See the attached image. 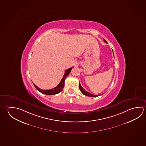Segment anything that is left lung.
Masks as SVG:
<instances>
[{
	"mask_svg": "<svg viewBox=\"0 0 146 146\" xmlns=\"http://www.w3.org/2000/svg\"><path fill=\"white\" fill-rule=\"evenodd\" d=\"M104 40L105 41L106 43H107V41L106 40L104 39ZM113 55H114V54H113ZM79 88L80 90V91L82 92V93L84 95H86V96H89V97H96V96H100V95H93L92 94H91V93H90L89 92H87V91H86L82 87V86H81V84H80V82H79Z\"/></svg>",
	"mask_w": 146,
	"mask_h": 146,
	"instance_id": "obj_1",
	"label": "left lung"
}]
</instances>
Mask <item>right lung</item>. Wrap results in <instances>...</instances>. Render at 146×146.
I'll return each mask as SVG.
<instances>
[{
  "label": "right lung",
  "instance_id": "right-lung-1",
  "mask_svg": "<svg viewBox=\"0 0 146 146\" xmlns=\"http://www.w3.org/2000/svg\"><path fill=\"white\" fill-rule=\"evenodd\" d=\"M73 68V67H71V68H69V69H68L66 70L65 71L64 75V76L62 77L61 82H60V83L56 87H55V88L52 89L46 90H41L40 89H39L38 87H37L36 85L34 84V83L33 84L34 85V86L35 87L36 89L39 92H41V93L44 94L52 95L58 94V93H59L61 92L62 89L64 88V80H65L66 78H67V77L69 75V74L71 72V70H72Z\"/></svg>",
  "mask_w": 146,
  "mask_h": 146
}]
</instances>
